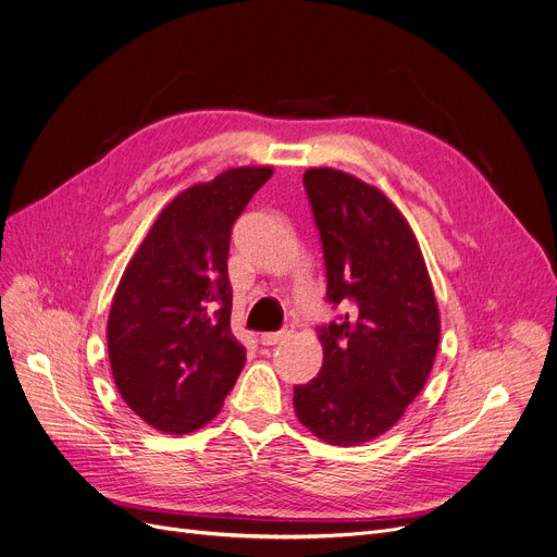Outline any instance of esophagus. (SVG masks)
Listing matches in <instances>:
<instances>
[{
  "label": "esophagus",
  "instance_id": "1",
  "mask_svg": "<svg viewBox=\"0 0 557 557\" xmlns=\"http://www.w3.org/2000/svg\"><path fill=\"white\" fill-rule=\"evenodd\" d=\"M287 335H289L287 331H278V333H260L258 342H260V344H263V346H274V344L283 342V339H285Z\"/></svg>",
  "mask_w": 557,
  "mask_h": 557
}]
</instances>
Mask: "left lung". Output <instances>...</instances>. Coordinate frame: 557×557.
I'll return each mask as SVG.
<instances>
[{"mask_svg": "<svg viewBox=\"0 0 557 557\" xmlns=\"http://www.w3.org/2000/svg\"><path fill=\"white\" fill-rule=\"evenodd\" d=\"M304 184L325 299L350 310L319 329L323 364L294 386V411L325 443L362 445L394 428L428 382L441 314L411 226L380 188L335 169H308Z\"/></svg>", "mask_w": 557, "mask_h": 557, "instance_id": "1", "label": "left lung"}]
</instances>
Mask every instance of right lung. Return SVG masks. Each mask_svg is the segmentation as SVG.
<instances>
[{"instance_id":"obj_1","label":"right lung","mask_w":557,"mask_h":557,"mask_svg":"<svg viewBox=\"0 0 557 557\" xmlns=\"http://www.w3.org/2000/svg\"><path fill=\"white\" fill-rule=\"evenodd\" d=\"M272 175V166H240L182 190L119 281L108 319L114 384L159 432L205 428L245 367L228 321L226 256L234 222Z\"/></svg>"}]
</instances>
